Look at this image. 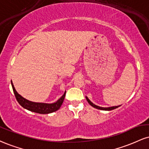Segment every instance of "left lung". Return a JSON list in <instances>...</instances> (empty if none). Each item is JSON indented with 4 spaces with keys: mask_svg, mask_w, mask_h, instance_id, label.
I'll use <instances>...</instances> for the list:
<instances>
[{
    "mask_svg": "<svg viewBox=\"0 0 149 149\" xmlns=\"http://www.w3.org/2000/svg\"><path fill=\"white\" fill-rule=\"evenodd\" d=\"M86 99H87V102H88L89 104L90 105H92V107H95V108L96 109H98V110H114V109H116L117 108V107H119L120 105H118V106H112V107H100V106H98V105H95V104H94L92 103V102L90 101V100L86 96Z\"/></svg>",
    "mask_w": 149,
    "mask_h": 149,
    "instance_id": "left-lung-1",
    "label": "left lung"
}]
</instances>
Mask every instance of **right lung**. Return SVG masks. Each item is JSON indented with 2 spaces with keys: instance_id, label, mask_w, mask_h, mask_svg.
Wrapping results in <instances>:
<instances>
[{
  "instance_id": "right-lung-1",
  "label": "right lung",
  "mask_w": 149,
  "mask_h": 149,
  "mask_svg": "<svg viewBox=\"0 0 149 149\" xmlns=\"http://www.w3.org/2000/svg\"><path fill=\"white\" fill-rule=\"evenodd\" d=\"M11 84L12 89H13V92L16 98H17L18 103L22 106L23 108L26 109V110L31 111V112H36V113L39 114H49L54 112L55 111L58 110L60 108L61 105H62V103H63L64 97H65L66 92L64 94L62 95V97L59 98L55 103H35V102L30 101L26 99L20 94H19L16 91L15 88H14L13 83L11 80Z\"/></svg>"
}]
</instances>
